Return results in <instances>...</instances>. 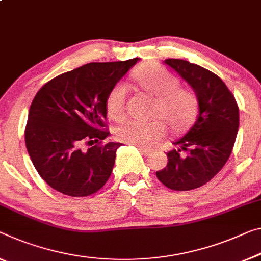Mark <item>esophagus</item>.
<instances>
[{
  "label": "esophagus",
  "instance_id": "esophagus-1",
  "mask_svg": "<svg viewBox=\"0 0 261 261\" xmlns=\"http://www.w3.org/2000/svg\"><path fill=\"white\" fill-rule=\"evenodd\" d=\"M138 148H139L140 153H141V154H142V155H144V156H148V155H149V154L151 153V150H150V149H148V148L140 147V146H138Z\"/></svg>",
  "mask_w": 261,
  "mask_h": 261
}]
</instances>
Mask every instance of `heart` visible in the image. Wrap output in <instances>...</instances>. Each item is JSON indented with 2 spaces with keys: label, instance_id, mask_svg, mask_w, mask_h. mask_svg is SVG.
<instances>
[{
  "label": "heart",
  "instance_id": "b5f03b06",
  "mask_svg": "<svg viewBox=\"0 0 261 261\" xmlns=\"http://www.w3.org/2000/svg\"><path fill=\"white\" fill-rule=\"evenodd\" d=\"M135 80L141 89L158 97L155 117L163 118L172 130L186 129L195 119L198 108L197 97L192 91L179 87L178 78L166 69L155 64L146 65L136 72ZM126 98V84L118 83L110 91L106 99L110 117L117 120L123 117ZM163 120H126L117 127L115 135L122 142L150 147L167 133L166 123Z\"/></svg>",
  "mask_w": 261,
  "mask_h": 261
}]
</instances>
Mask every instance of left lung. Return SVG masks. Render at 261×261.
Here are the masks:
<instances>
[{"instance_id": "left-lung-1", "label": "left lung", "mask_w": 261, "mask_h": 261, "mask_svg": "<svg viewBox=\"0 0 261 261\" xmlns=\"http://www.w3.org/2000/svg\"><path fill=\"white\" fill-rule=\"evenodd\" d=\"M164 63L195 91L198 115L190 129L174 142L176 149L168 151L167 166L156 176L171 190H192L225 166L237 138L239 108L234 95L211 71L183 59L169 58Z\"/></svg>"}]
</instances>
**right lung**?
<instances>
[{"instance_id":"1","label":"right lung","mask_w":261,"mask_h":261,"mask_svg":"<svg viewBox=\"0 0 261 261\" xmlns=\"http://www.w3.org/2000/svg\"><path fill=\"white\" fill-rule=\"evenodd\" d=\"M138 61L86 64L51 79L35 95L25 144L36 170L52 189L85 197L105 186L121 146L102 143L110 135L103 129L106 99Z\"/></svg>"}]
</instances>
